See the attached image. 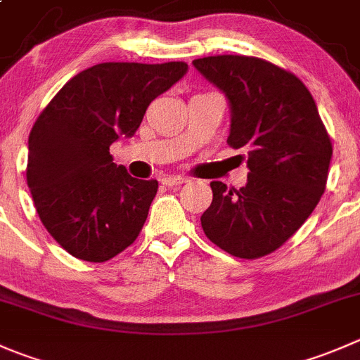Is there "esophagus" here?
<instances>
[{"instance_id":"obj_1","label":"esophagus","mask_w":360,"mask_h":360,"mask_svg":"<svg viewBox=\"0 0 360 360\" xmlns=\"http://www.w3.org/2000/svg\"><path fill=\"white\" fill-rule=\"evenodd\" d=\"M162 183L165 184V186H181V184L188 183V177H183V176H165L162 179Z\"/></svg>"}]
</instances>
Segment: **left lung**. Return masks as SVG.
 Masks as SVG:
<instances>
[{
    "label": "left lung",
    "instance_id": "left-lung-1",
    "mask_svg": "<svg viewBox=\"0 0 360 360\" xmlns=\"http://www.w3.org/2000/svg\"><path fill=\"white\" fill-rule=\"evenodd\" d=\"M229 100V142L244 149L246 186L212 181L200 216L205 236L239 258H260L287 243L326 190L333 146L308 87L287 70L250 56L193 61Z\"/></svg>",
    "mask_w": 360,
    "mask_h": 360
}]
</instances>
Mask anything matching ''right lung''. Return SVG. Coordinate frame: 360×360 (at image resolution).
Returning a JSON list of instances; mask_svg holds the SVG:
<instances>
[{"label":"right lung","instance_id":"obj_1","mask_svg":"<svg viewBox=\"0 0 360 360\" xmlns=\"http://www.w3.org/2000/svg\"><path fill=\"white\" fill-rule=\"evenodd\" d=\"M188 72L163 65L100 63L59 89L27 141V188L47 232L75 258L105 262L130 246L158 181L135 179L109 148L134 137L149 103Z\"/></svg>","mask_w":360,"mask_h":360}]
</instances>
